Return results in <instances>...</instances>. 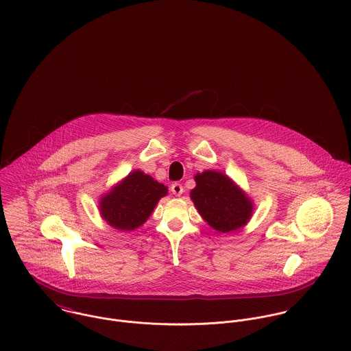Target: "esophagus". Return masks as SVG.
<instances>
[{
    "mask_svg": "<svg viewBox=\"0 0 351 351\" xmlns=\"http://www.w3.org/2000/svg\"><path fill=\"white\" fill-rule=\"evenodd\" d=\"M170 191H171L173 195H176V196H181V195L184 193V186H182L181 184H178V182H174V184H171Z\"/></svg>",
    "mask_w": 351,
    "mask_h": 351,
    "instance_id": "1",
    "label": "esophagus"
}]
</instances>
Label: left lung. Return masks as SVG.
Segmentation results:
<instances>
[{
  "label": "left lung",
  "instance_id": "1",
  "mask_svg": "<svg viewBox=\"0 0 351 351\" xmlns=\"http://www.w3.org/2000/svg\"><path fill=\"white\" fill-rule=\"evenodd\" d=\"M195 178L196 188L191 197L212 228L231 232L247 223L252 204L228 177L217 171H204Z\"/></svg>",
  "mask_w": 351,
  "mask_h": 351
}]
</instances>
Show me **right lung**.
Wrapping results in <instances>:
<instances>
[{"mask_svg":"<svg viewBox=\"0 0 351 351\" xmlns=\"http://www.w3.org/2000/svg\"><path fill=\"white\" fill-rule=\"evenodd\" d=\"M167 188L141 170L131 173L101 200V215L114 228L132 231L142 226Z\"/></svg>","mask_w":351,"mask_h":351,"instance_id":"add662e5","label":"right lung"}]
</instances>
